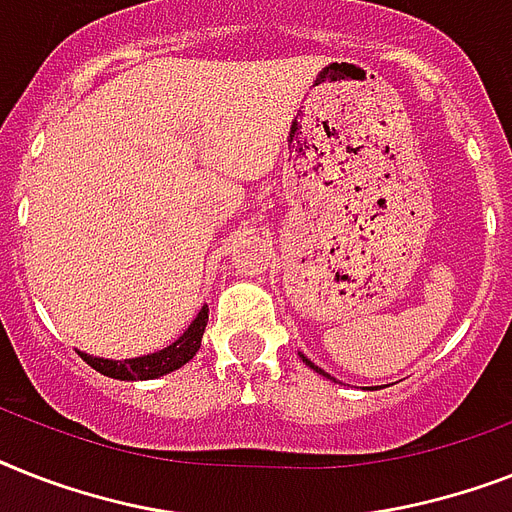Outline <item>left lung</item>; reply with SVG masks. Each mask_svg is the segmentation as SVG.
Returning a JSON list of instances; mask_svg holds the SVG:
<instances>
[{
	"instance_id": "left-lung-1",
	"label": "left lung",
	"mask_w": 512,
	"mask_h": 512,
	"mask_svg": "<svg viewBox=\"0 0 512 512\" xmlns=\"http://www.w3.org/2000/svg\"><path fill=\"white\" fill-rule=\"evenodd\" d=\"M302 360H305V363H307V365H310V368H313V371L323 373V371H321V368H318V365H313V363H310V360H307V357H305V355H302ZM323 376H326V373H323Z\"/></svg>"
}]
</instances>
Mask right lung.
<instances>
[{
    "instance_id": "1",
    "label": "right lung",
    "mask_w": 512,
    "mask_h": 512,
    "mask_svg": "<svg viewBox=\"0 0 512 512\" xmlns=\"http://www.w3.org/2000/svg\"><path fill=\"white\" fill-rule=\"evenodd\" d=\"M205 326L207 307H202L197 318H194L191 326L184 331V336H178L170 347L155 352V355L134 357V360H102V357H91L81 352V357L94 368V371L102 373V376L120 378V381H136V378H139V381H147V378L165 376V373L176 371V368L189 363L191 357L197 355L199 344H202Z\"/></svg>"
}]
</instances>
